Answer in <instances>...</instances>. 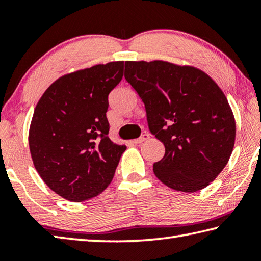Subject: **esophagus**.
Listing matches in <instances>:
<instances>
[{
    "label": "esophagus",
    "instance_id": "1",
    "mask_svg": "<svg viewBox=\"0 0 261 261\" xmlns=\"http://www.w3.org/2000/svg\"><path fill=\"white\" fill-rule=\"evenodd\" d=\"M149 139V135L148 134H143L141 135L139 138H137V139H135L134 140V143L136 144V145H138V144H143L144 141H146V140H148Z\"/></svg>",
    "mask_w": 261,
    "mask_h": 261
}]
</instances>
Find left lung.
Listing matches in <instances>:
<instances>
[{"label":"left lung","mask_w":261,"mask_h":261,"mask_svg":"<svg viewBox=\"0 0 261 261\" xmlns=\"http://www.w3.org/2000/svg\"><path fill=\"white\" fill-rule=\"evenodd\" d=\"M126 82L145 105L148 129L166 152L153 165L163 184L196 192L229 161L236 124L221 88L201 70L169 62H125Z\"/></svg>","instance_id":"obj_1"}]
</instances>
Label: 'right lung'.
Masks as SVG:
<instances>
[{"instance_id": "add662e5", "label": "right lung", "mask_w": 261, "mask_h": 261, "mask_svg": "<svg viewBox=\"0 0 261 261\" xmlns=\"http://www.w3.org/2000/svg\"><path fill=\"white\" fill-rule=\"evenodd\" d=\"M124 62L65 74L47 88L34 109L29 134L34 167L64 199L85 201L114 177L125 146L109 139L108 95L123 78Z\"/></svg>"}]
</instances>
